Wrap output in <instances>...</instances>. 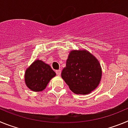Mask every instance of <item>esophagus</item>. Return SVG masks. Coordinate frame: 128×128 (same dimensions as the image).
Here are the masks:
<instances>
[{
  "instance_id": "1",
  "label": "esophagus",
  "mask_w": 128,
  "mask_h": 128,
  "mask_svg": "<svg viewBox=\"0 0 128 128\" xmlns=\"http://www.w3.org/2000/svg\"><path fill=\"white\" fill-rule=\"evenodd\" d=\"M56 73L57 76H60L61 75V70H56Z\"/></svg>"
}]
</instances>
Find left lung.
<instances>
[{
    "label": "left lung",
    "instance_id": "1",
    "mask_svg": "<svg viewBox=\"0 0 128 128\" xmlns=\"http://www.w3.org/2000/svg\"><path fill=\"white\" fill-rule=\"evenodd\" d=\"M100 63L86 50L70 52L62 77L77 94H87L98 87L101 79Z\"/></svg>",
    "mask_w": 128,
    "mask_h": 128
}]
</instances>
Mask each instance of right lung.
<instances>
[{
    "instance_id": "obj_1",
    "label": "right lung",
    "mask_w": 128,
    "mask_h": 128,
    "mask_svg": "<svg viewBox=\"0 0 128 128\" xmlns=\"http://www.w3.org/2000/svg\"><path fill=\"white\" fill-rule=\"evenodd\" d=\"M56 76L50 66L41 60L33 62L25 74V81L29 89L34 92L44 90L48 82Z\"/></svg>"
}]
</instances>
